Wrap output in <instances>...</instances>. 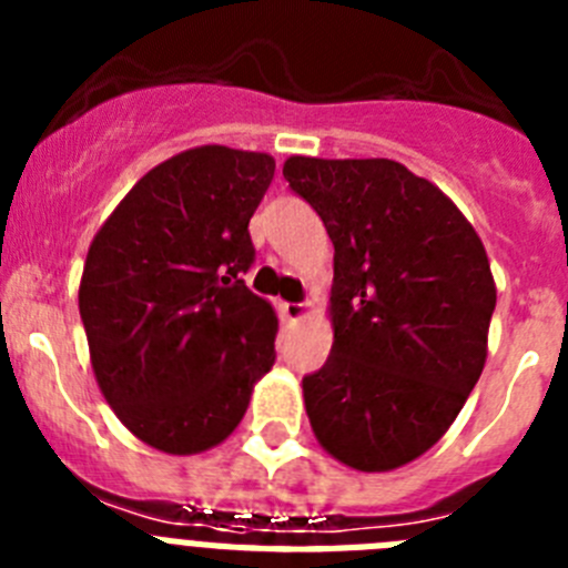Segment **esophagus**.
Listing matches in <instances>:
<instances>
[{"mask_svg": "<svg viewBox=\"0 0 568 568\" xmlns=\"http://www.w3.org/2000/svg\"><path fill=\"white\" fill-rule=\"evenodd\" d=\"M307 313H310V304H304V301H284V304H281V315H284L290 324L301 321Z\"/></svg>", "mask_w": 568, "mask_h": 568, "instance_id": "esophagus-1", "label": "esophagus"}]
</instances>
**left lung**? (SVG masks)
Segmentation results:
<instances>
[{
  "label": "left lung",
  "mask_w": 568,
  "mask_h": 568,
  "mask_svg": "<svg viewBox=\"0 0 568 568\" xmlns=\"http://www.w3.org/2000/svg\"><path fill=\"white\" fill-rule=\"evenodd\" d=\"M284 179L335 247L333 353L304 375L315 438L361 471L409 464L484 373L498 298L484 244L433 182L389 159L293 155Z\"/></svg>",
  "instance_id": "8db88e82"
}]
</instances>
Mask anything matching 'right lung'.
Masks as SVG:
<instances>
[{
  "label": "right lung",
  "mask_w": 568,
  "mask_h": 568,
  "mask_svg": "<svg viewBox=\"0 0 568 568\" xmlns=\"http://www.w3.org/2000/svg\"><path fill=\"white\" fill-rule=\"evenodd\" d=\"M267 153L193 148L135 182L84 261L79 313L104 398L144 444L204 453L244 418L278 318L244 284Z\"/></svg>",
  "instance_id": "1"
}]
</instances>
